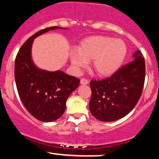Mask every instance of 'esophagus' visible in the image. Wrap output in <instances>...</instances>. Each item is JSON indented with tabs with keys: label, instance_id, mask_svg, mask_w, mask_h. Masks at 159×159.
Returning <instances> with one entry per match:
<instances>
[{
	"label": "esophagus",
	"instance_id": "34e87169",
	"mask_svg": "<svg viewBox=\"0 0 159 159\" xmlns=\"http://www.w3.org/2000/svg\"><path fill=\"white\" fill-rule=\"evenodd\" d=\"M88 83H89V81L87 79H85V78H82V79H81V81H80V84L82 85L88 84Z\"/></svg>",
	"mask_w": 159,
	"mask_h": 159
}]
</instances>
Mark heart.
<instances>
[{
	"label": "heart",
	"mask_w": 159,
	"mask_h": 159,
	"mask_svg": "<svg viewBox=\"0 0 159 159\" xmlns=\"http://www.w3.org/2000/svg\"><path fill=\"white\" fill-rule=\"evenodd\" d=\"M127 54L125 43L106 36H95L84 40L80 48H73L69 53L71 65L79 73L93 60V68L97 75L110 76L118 71Z\"/></svg>",
	"instance_id": "obj_1"
}]
</instances>
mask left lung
<instances>
[{"instance_id":"obj_1","label":"left lung","mask_w":159,"mask_h":159,"mask_svg":"<svg viewBox=\"0 0 159 159\" xmlns=\"http://www.w3.org/2000/svg\"><path fill=\"white\" fill-rule=\"evenodd\" d=\"M130 63L124 66L111 77L90 81L92 95L90 111L101 121H114L126 116L138 102L143 89L145 60L137 50Z\"/></svg>"}]
</instances>
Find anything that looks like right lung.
Masks as SVG:
<instances>
[{
  "instance_id": "obj_1",
  "label": "right lung",
  "mask_w": 159,
  "mask_h": 159,
  "mask_svg": "<svg viewBox=\"0 0 159 159\" xmlns=\"http://www.w3.org/2000/svg\"><path fill=\"white\" fill-rule=\"evenodd\" d=\"M55 29L66 28L54 26L38 31L21 47L15 60V81L21 101L31 116L43 122L56 121L62 116L68 97L80 82L62 71L43 70L33 62L34 38Z\"/></svg>"
}]
</instances>
